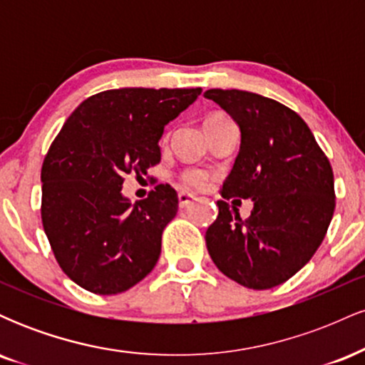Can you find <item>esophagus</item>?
Here are the masks:
<instances>
[{"label":"esophagus","instance_id":"34e87169","mask_svg":"<svg viewBox=\"0 0 365 365\" xmlns=\"http://www.w3.org/2000/svg\"><path fill=\"white\" fill-rule=\"evenodd\" d=\"M194 200H195V197L192 194H188V192H180V194H178V206L182 209L190 206Z\"/></svg>","mask_w":365,"mask_h":365}]
</instances>
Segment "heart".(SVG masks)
I'll list each match as a JSON object with an SVG mask.
<instances>
[{
  "instance_id": "obj_1",
  "label": "heart",
  "mask_w": 365,
  "mask_h": 365,
  "mask_svg": "<svg viewBox=\"0 0 365 365\" xmlns=\"http://www.w3.org/2000/svg\"><path fill=\"white\" fill-rule=\"evenodd\" d=\"M221 116H225V115H221V113H215V115H209L207 118H206V121L221 118ZM180 178H182V182L185 183L187 187L202 188L207 183L209 175L206 173V171H202V170H187V171H183L182 175H180Z\"/></svg>"
}]
</instances>
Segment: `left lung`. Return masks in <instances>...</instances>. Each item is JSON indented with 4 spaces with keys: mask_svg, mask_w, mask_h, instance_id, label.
<instances>
[{
    "mask_svg": "<svg viewBox=\"0 0 365 365\" xmlns=\"http://www.w3.org/2000/svg\"><path fill=\"white\" fill-rule=\"evenodd\" d=\"M204 98L237 121L242 142L217 200L206 245L217 269L238 284L267 290L290 279L312 259L334 212L329 159L295 111L274 99L237 89H209ZM252 198L242 220L225 202Z\"/></svg>",
    "mask_w": 365,
    "mask_h": 365,
    "instance_id": "8db88e82",
    "label": "left lung"
}]
</instances>
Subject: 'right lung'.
Segmentation results:
<instances>
[{"mask_svg":"<svg viewBox=\"0 0 365 365\" xmlns=\"http://www.w3.org/2000/svg\"><path fill=\"white\" fill-rule=\"evenodd\" d=\"M200 92L103 91L87 98L54 137L41 170V217L63 273L78 287L116 295L156 266L163 230L178 211L177 192L159 183L132 206L121 185L125 175L140 177L161 161L165 125Z\"/></svg>","mask_w":365,"mask_h":365,"instance_id":"1","label":"right lung"}]
</instances>
